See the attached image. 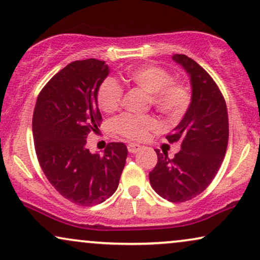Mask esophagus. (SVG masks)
Wrapping results in <instances>:
<instances>
[{
	"mask_svg": "<svg viewBox=\"0 0 260 260\" xmlns=\"http://www.w3.org/2000/svg\"><path fill=\"white\" fill-rule=\"evenodd\" d=\"M127 147H128V152H129V153H137V152H139L140 148H141L140 145L134 144V143L128 144Z\"/></svg>",
	"mask_w": 260,
	"mask_h": 260,
	"instance_id": "esophagus-1",
	"label": "esophagus"
}]
</instances>
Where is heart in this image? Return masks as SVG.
<instances>
[{
	"mask_svg": "<svg viewBox=\"0 0 260 260\" xmlns=\"http://www.w3.org/2000/svg\"><path fill=\"white\" fill-rule=\"evenodd\" d=\"M124 79L147 94V103L161 114L177 117L188 110L191 102V91L185 83L172 79L166 69L148 64L131 69ZM123 90L112 78H107L99 86L98 105L105 113H113L122 101ZM114 128L120 136L131 140H144L161 128V123L154 115H133L122 114L114 120Z\"/></svg>",
	"mask_w": 260,
	"mask_h": 260,
	"instance_id": "1",
	"label": "heart"
}]
</instances>
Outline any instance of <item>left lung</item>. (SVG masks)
Masks as SVG:
<instances>
[{
  "label": "left lung",
  "mask_w": 260,
  "mask_h": 260,
  "mask_svg": "<svg viewBox=\"0 0 260 260\" xmlns=\"http://www.w3.org/2000/svg\"><path fill=\"white\" fill-rule=\"evenodd\" d=\"M190 76L191 103L184 117L166 139L181 150L170 159L158 155L150 183L162 199L174 203L189 201L205 191L215 178L228 145V113L222 92L202 67L185 54L172 55Z\"/></svg>",
  "instance_id": "8db88e82"
}]
</instances>
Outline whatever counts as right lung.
Instances as JSON below:
<instances>
[{
	"label": "right lung",
	"instance_id": "1",
	"mask_svg": "<svg viewBox=\"0 0 260 260\" xmlns=\"http://www.w3.org/2000/svg\"><path fill=\"white\" fill-rule=\"evenodd\" d=\"M108 74L102 60L72 61L41 89L34 108L38 161L54 189L78 206H95L109 199L126 164L123 143H109L103 154L86 148V138L102 122L98 90Z\"/></svg>",
	"mask_w": 260,
	"mask_h": 260
}]
</instances>
